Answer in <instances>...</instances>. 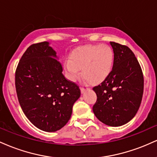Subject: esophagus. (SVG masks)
Here are the masks:
<instances>
[{"label":"esophagus","mask_w":157,"mask_h":157,"mask_svg":"<svg viewBox=\"0 0 157 157\" xmlns=\"http://www.w3.org/2000/svg\"><path fill=\"white\" fill-rule=\"evenodd\" d=\"M88 89H85V88H82L81 87L80 88V91H81V93H84L85 91H86V90Z\"/></svg>","instance_id":"obj_1"}]
</instances>
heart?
I'll use <instances>...</instances> for the list:
<instances>
[{
  "label": "heart",
  "mask_w": 157,
  "mask_h": 157,
  "mask_svg": "<svg viewBox=\"0 0 157 157\" xmlns=\"http://www.w3.org/2000/svg\"><path fill=\"white\" fill-rule=\"evenodd\" d=\"M114 64V53L107 45H87L77 48L64 60L66 76L75 81L82 75L91 85L101 83L111 75Z\"/></svg>",
  "instance_id": "1"
}]
</instances>
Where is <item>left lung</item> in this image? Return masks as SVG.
<instances>
[{"label":"left lung","instance_id":"left-lung-1","mask_svg":"<svg viewBox=\"0 0 157 157\" xmlns=\"http://www.w3.org/2000/svg\"><path fill=\"white\" fill-rule=\"evenodd\" d=\"M110 44L114 64L109 77L93 88L97 97L93 111L102 123L117 127L128 122L138 111L144 79L140 65L130 48L115 42Z\"/></svg>","mask_w":157,"mask_h":157}]
</instances>
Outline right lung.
I'll return each mask as SVG.
<instances>
[{"label": "right lung", "mask_w": 157, "mask_h": 157, "mask_svg": "<svg viewBox=\"0 0 157 157\" xmlns=\"http://www.w3.org/2000/svg\"><path fill=\"white\" fill-rule=\"evenodd\" d=\"M56 52L49 43L32 44L24 52L15 71V88L21 109L40 130L55 132L67 123L79 86L66 80Z\"/></svg>", "instance_id": "1"}]
</instances>
